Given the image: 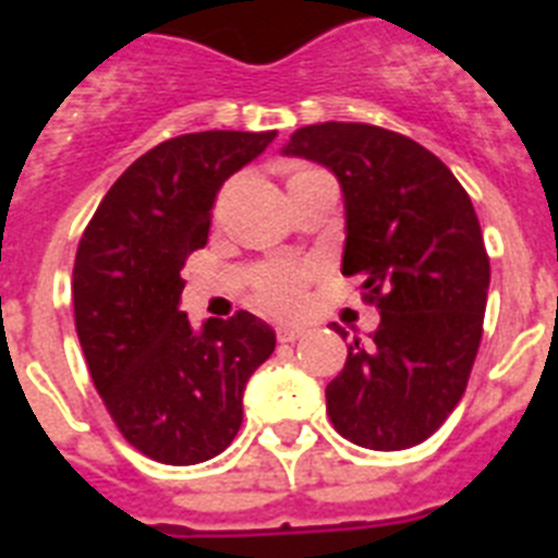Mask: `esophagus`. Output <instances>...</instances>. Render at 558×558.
<instances>
[{"label": "esophagus", "mask_w": 558, "mask_h": 558, "mask_svg": "<svg viewBox=\"0 0 558 558\" xmlns=\"http://www.w3.org/2000/svg\"><path fill=\"white\" fill-rule=\"evenodd\" d=\"M304 336H306V327H298V324H283V327H278V341H283V344L304 339Z\"/></svg>", "instance_id": "1"}]
</instances>
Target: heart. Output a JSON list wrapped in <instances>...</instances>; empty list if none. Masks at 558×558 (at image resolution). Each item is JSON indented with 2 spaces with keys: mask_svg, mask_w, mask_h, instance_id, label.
<instances>
[{
  "mask_svg": "<svg viewBox=\"0 0 558 558\" xmlns=\"http://www.w3.org/2000/svg\"><path fill=\"white\" fill-rule=\"evenodd\" d=\"M301 173V170H298ZM306 278H310V266L295 260H278L269 263L260 271V278L254 283L257 301L266 306L269 313L292 315L298 313L306 301Z\"/></svg>",
  "mask_w": 558,
  "mask_h": 558,
  "instance_id": "1",
  "label": "heart"
}]
</instances>
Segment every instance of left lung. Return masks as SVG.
<instances>
[{"label": "left lung", "instance_id": "obj_1", "mask_svg": "<svg viewBox=\"0 0 558 558\" xmlns=\"http://www.w3.org/2000/svg\"><path fill=\"white\" fill-rule=\"evenodd\" d=\"M283 156L339 179L341 271L365 275L381 315L367 344L350 341L327 414L356 446L411 449L454 411L481 348L489 257L472 199L423 144L373 124L301 126Z\"/></svg>", "mask_w": 558, "mask_h": 558}]
</instances>
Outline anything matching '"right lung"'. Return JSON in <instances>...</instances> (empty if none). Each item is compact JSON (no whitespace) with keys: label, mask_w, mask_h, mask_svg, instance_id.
Listing matches in <instances>:
<instances>
[{"label":"right lung","mask_w":558,"mask_h":558,"mask_svg":"<svg viewBox=\"0 0 558 558\" xmlns=\"http://www.w3.org/2000/svg\"><path fill=\"white\" fill-rule=\"evenodd\" d=\"M269 133L208 130L161 142L109 187L77 245L74 327L92 381L130 446L170 466L228 449L245 381L275 350L269 324L240 313L193 330L182 266L208 243L219 187Z\"/></svg>","instance_id":"obj_1"}]
</instances>
